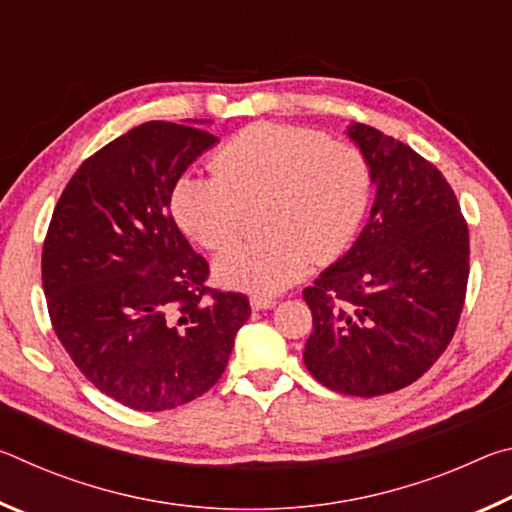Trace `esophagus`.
<instances>
[{
	"instance_id": "esophagus-1",
	"label": "esophagus",
	"mask_w": 512,
	"mask_h": 512,
	"mask_svg": "<svg viewBox=\"0 0 512 512\" xmlns=\"http://www.w3.org/2000/svg\"><path fill=\"white\" fill-rule=\"evenodd\" d=\"M277 305V300L271 298V296H259V293H255V296H250V307L253 309H273Z\"/></svg>"
}]
</instances>
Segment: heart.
<instances>
[{
    "instance_id": "1",
    "label": "heart",
    "mask_w": 512,
    "mask_h": 512,
    "mask_svg": "<svg viewBox=\"0 0 512 512\" xmlns=\"http://www.w3.org/2000/svg\"><path fill=\"white\" fill-rule=\"evenodd\" d=\"M214 173H183L171 192L180 228L223 250L241 237L246 207H259L266 235L216 257L223 284L275 293L311 262L345 253L366 219L372 171L357 146L329 142L314 128L259 121L241 128L212 158Z\"/></svg>"
}]
</instances>
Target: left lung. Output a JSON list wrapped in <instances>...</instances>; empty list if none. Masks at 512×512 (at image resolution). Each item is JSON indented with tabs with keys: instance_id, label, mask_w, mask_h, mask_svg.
Listing matches in <instances>:
<instances>
[{
	"instance_id": "8db88e82",
	"label": "left lung",
	"mask_w": 512,
	"mask_h": 512,
	"mask_svg": "<svg viewBox=\"0 0 512 512\" xmlns=\"http://www.w3.org/2000/svg\"><path fill=\"white\" fill-rule=\"evenodd\" d=\"M377 187L370 219L339 262L302 291L314 332L307 370L336 393L375 397L420 379L452 341L470 275L454 189L411 146L348 126Z\"/></svg>"
}]
</instances>
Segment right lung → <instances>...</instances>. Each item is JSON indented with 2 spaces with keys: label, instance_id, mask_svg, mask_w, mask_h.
<instances>
[{
  "label": "right lung",
  "instance_id": "right-lung-1",
  "mask_svg": "<svg viewBox=\"0 0 512 512\" xmlns=\"http://www.w3.org/2000/svg\"><path fill=\"white\" fill-rule=\"evenodd\" d=\"M205 119L146 121L85 160L42 246L54 332L85 379L135 411L201 397L250 316L244 293L207 287L210 266L169 214L171 192L216 137Z\"/></svg>",
  "mask_w": 512,
  "mask_h": 512
}]
</instances>
